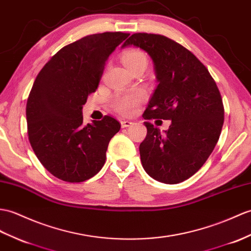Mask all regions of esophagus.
<instances>
[{"label":"esophagus","instance_id":"34e87169","mask_svg":"<svg viewBox=\"0 0 251 251\" xmlns=\"http://www.w3.org/2000/svg\"><path fill=\"white\" fill-rule=\"evenodd\" d=\"M133 123L132 122H130V121H127V120H123V121H121V126L123 127V128H125V127H129V126H131Z\"/></svg>","mask_w":251,"mask_h":251}]
</instances>
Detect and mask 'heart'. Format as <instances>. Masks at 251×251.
Listing matches in <instances>:
<instances>
[{
    "instance_id": "heart-1",
    "label": "heart",
    "mask_w": 251,
    "mask_h": 251,
    "mask_svg": "<svg viewBox=\"0 0 251 251\" xmlns=\"http://www.w3.org/2000/svg\"><path fill=\"white\" fill-rule=\"evenodd\" d=\"M124 65L128 71L135 67L140 63H147V56L142 51L131 49L126 51L122 56ZM144 100V93L141 91H133L126 93V94L116 95L112 100L113 108L125 115L132 114L136 111L137 107Z\"/></svg>"
}]
</instances>
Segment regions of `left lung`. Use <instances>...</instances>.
Segmentation results:
<instances>
[{"instance_id":"obj_1","label":"left lung","mask_w":251,"mask_h":251,"mask_svg":"<svg viewBox=\"0 0 251 251\" xmlns=\"http://www.w3.org/2000/svg\"><path fill=\"white\" fill-rule=\"evenodd\" d=\"M148 52L158 81L143 113L144 120H171L161 133L150 122L140 144L142 167L151 177L177 184L204 165L217 144L225 109L207 68L182 45L164 35L135 33L122 46Z\"/></svg>"}]
</instances>
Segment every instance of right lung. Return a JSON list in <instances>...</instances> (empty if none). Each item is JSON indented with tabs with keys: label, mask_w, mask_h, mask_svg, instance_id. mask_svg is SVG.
Instances as JSON below:
<instances>
[{
	"label": "right lung",
	"mask_w": 251,
	"mask_h": 251,
	"mask_svg": "<svg viewBox=\"0 0 251 251\" xmlns=\"http://www.w3.org/2000/svg\"><path fill=\"white\" fill-rule=\"evenodd\" d=\"M129 34L104 32L69 44L46 63L26 102L27 135L35 155L52 176L69 183L93 177L120 130L114 118L84 125L82 108L94 93L106 61Z\"/></svg>",
	"instance_id": "1"
}]
</instances>
